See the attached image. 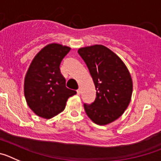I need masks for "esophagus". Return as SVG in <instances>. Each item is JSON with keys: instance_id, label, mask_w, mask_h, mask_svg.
I'll return each instance as SVG.
<instances>
[{"instance_id": "esophagus-1", "label": "esophagus", "mask_w": 161, "mask_h": 161, "mask_svg": "<svg viewBox=\"0 0 161 161\" xmlns=\"http://www.w3.org/2000/svg\"><path fill=\"white\" fill-rule=\"evenodd\" d=\"M76 93H77L78 95L80 94V93H81V89H80V88H79V89H78L77 90H76Z\"/></svg>"}]
</instances>
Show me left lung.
Listing matches in <instances>:
<instances>
[{
	"instance_id": "obj_1",
	"label": "left lung",
	"mask_w": 161,
	"mask_h": 161,
	"mask_svg": "<svg viewBox=\"0 0 161 161\" xmlns=\"http://www.w3.org/2000/svg\"><path fill=\"white\" fill-rule=\"evenodd\" d=\"M78 53L87 65L97 90L94 102L84 105L86 114L96 124H109L122 116L131 100L130 72L120 57L103 45L80 47Z\"/></svg>"
}]
</instances>
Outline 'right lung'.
<instances>
[{"label":"right lung","instance_id":"obj_1","mask_svg":"<svg viewBox=\"0 0 161 161\" xmlns=\"http://www.w3.org/2000/svg\"><path fill=\"white\" fill-rule=\"evenodd\" d=\"M71 48L50 43L31 61L24 79V95L28 106L36 115L49 119L63 111L68 99L76 93L66 87L59 65Z\"/></svg>","mask_w":161,"mask_h":161}]
</instances>
